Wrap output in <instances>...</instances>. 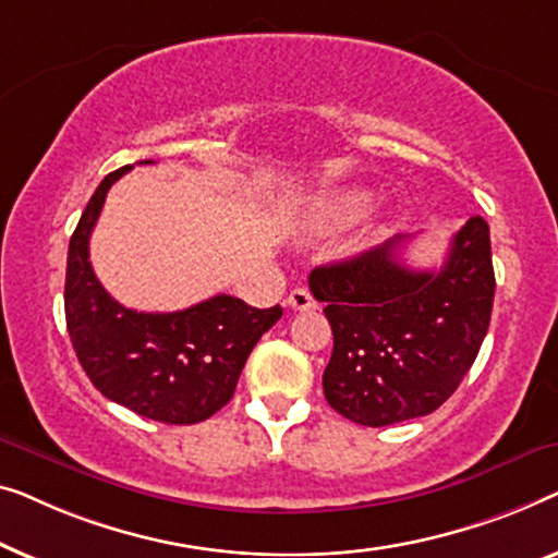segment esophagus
I'll return each instance as SVG.
<instances>
[{
	"label": "esophagus",
	"mask_w": 558,
	"mask_h": 558,
	"mask_svg": "<svg viewBox=\"0 0 558 558\" xmlns=\"http://www.w3.org/2000/svg\"><path fill=\"white\" fill-rule=\"evenodd\" d=\"M288 305L293 311H313L316 308V298H313L305 288H295V290H290Z\"/></svg>",
	"instance_id": "34e87169"
}]
</instances>
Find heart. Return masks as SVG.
<instances>
[{"instance_id":"1","label":"heart","mask_w":558,"mask_h":558,"mask_svg":"<svg viewBox=\"0 0 558 558\" xmlns=\"http://www.w3.org/2000/svg\"><path fill=\"white\" fill-rule=\"evenodd\" d=\"M368 204V194L361 190H339L320 194V197L308 204V227L316 232H336L341 227H349L351 222L364 215Z\"/></svg>"}]
</instances>
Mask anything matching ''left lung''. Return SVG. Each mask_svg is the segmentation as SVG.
Segmentation results:
<instances>
[{"instance_id": "1", "label": "left lung", "mask_w": 558, "mask_h": 558, "mask_svg": "<svg viewBox=\"0 0 558 558\" xmlns=\"http://www.w3.org/2000/svg\"><path fill=\"white\" fill-rule=\"evenodd\" d=\"M407 234L320 265L308 286L333 331L326 402L364 427L425 417L452 397L488 333L496 276L490 227L470 217L442 268L399 260Z\"/></svg>"}]
</instances>
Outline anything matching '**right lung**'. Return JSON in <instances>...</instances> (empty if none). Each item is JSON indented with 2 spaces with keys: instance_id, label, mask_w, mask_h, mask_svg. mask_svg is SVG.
<instances>
[{
  "instance_id": "1",
  "label": "right lung",
  "mask_w": 558,
  "mask_h": 558,
  "mask_svg": "<svg viewBox=\"0 0 558 558\" xmlns=\"http://www.w3.org/2000/svg\"><path fill=\"white\" fill-rule=\"evenodd\" d=\"M129 169H116L98 184L70 238L68 333L106 399L163 425H197L230 402L250 351L278 324L282 308L215 295L184 311L144 313L111 298L93 272L88 242L108 190Z\"/></svg>"
}]
</instances>
